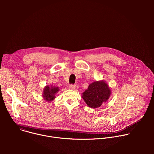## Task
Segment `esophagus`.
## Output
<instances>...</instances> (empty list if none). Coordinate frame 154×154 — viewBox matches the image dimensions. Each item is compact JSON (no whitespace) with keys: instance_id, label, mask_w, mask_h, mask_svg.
Segmentation results:
<instances>
[{"instance_id":"esophagus-1","label":"esophagus","mask_w":154,"mask_h":154,"mask_svg":"<svg viewBox=\"0 0 154 154\" xmlns=\"http://www.w3.org/2000/svg\"><path fill=\"white\" fill-rule=\"evenodd\" d=\"M75 87H76V86H75V85H69V88L70 89V90H74L75 88Z\"/></svg>"}]
</instances>
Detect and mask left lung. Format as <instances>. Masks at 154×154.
<instances>
[{
    "instance_id": "left-lung-1",
    "label": "left lung",
    "mask_w": 154,
    "mask_h": 154,
    "mask_svg": "<svg viewBox=\"0 0 154 154\" xmlns=\"http://www.w3.org/2000/svg\"><path fill=\"white\" fill-rule=\"evenodd\" d=\"M111 92L106 82L96 81L89 85L88 89L82 93V98L89 107L97 108L108 100Z\"/></svg>"
}]
</instances>
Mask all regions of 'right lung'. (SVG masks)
Returning <instances> with one entry per match:
<instances>
[{
  "instance_id": "right-lung-1",
  "label": "right lung",
  "mask_w": 154,
  "mask_h": 154,
  "mask_svg": "<svg viewBox=\"0 0 154 154\" xmlns=\"http://www.w3.org/2000/svg\"><path fill=\"white\" fill-rule=\"evenodd\" d=\"M59 91L58 87H55L52 85L51 86L47 85L43 90L42 97L43 99L48 102H51L55 99V94Z\"/></svg>"
}]
</instances>
